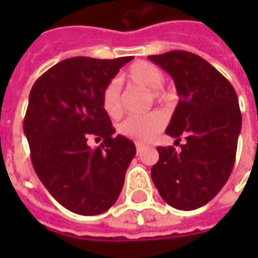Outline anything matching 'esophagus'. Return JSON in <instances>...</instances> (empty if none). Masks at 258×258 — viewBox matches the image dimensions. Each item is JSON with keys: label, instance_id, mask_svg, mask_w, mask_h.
Here are the masks:
<instances>
[{"label": "esophagus", "instance_id": "obj_1", "mask_svg": "<svg viewBox=\"0 0 258 258\" xmlns=\"http://www.w3.org/2000/svg\"><path fill=\"white\" fill-rule=\"evenodd\" d=\"M142 150H143V145H141V143H137V151H138V153H141Z\"/></svg>", "mask_w": 258, "mask_h": 258}]
</instances>
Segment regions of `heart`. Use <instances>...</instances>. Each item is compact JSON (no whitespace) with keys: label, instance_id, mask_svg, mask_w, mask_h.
I'll list each match as a JSON object with an SVG mask.
<instances>
[{"label":"heart","instance_id":"heart-1","mask_svg":"<svg viewBox=\"0 0 258 258\" xmlns=\"http://www.w3.org/2000/svg\"><path fill=\"white\" fill-rule=\"evenodd\" d=\"M125 79L134 86L142 87L146 91L153 92L151 95L154 100L158 103L166 100V95L161 91L165 83V74L158 67L147 61H138L130 67ZM101 104L111 117L120 116L123 103L119 80L113 79L105 87L101 95ZM165 116L158 112L149 113L145 116H130L119 125V133L138 143H149L159 135L165 127Z\"/></svg>","mask_w":258,"mask_h":258}]
</instances>
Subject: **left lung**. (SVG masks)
I'll use <instances>...</instances> for the list:
<instances>
[{"label": "left lung", "mask_w": 258, "mask_h": 258, "mask_svg": "<svg viewBox=\"0 0 258 258\" xmlns=\"http://www.w3.org/2000/svg\"><path fill=\"white\" fill-rule=\"evenodd\" d=\"M149 58L174 80L179 103L166 134L186 143L180 151L157 147L159 161L151 178L165 202L178 210H194L224 187L234 166L241 133L238 97L233 86L205 58L171 50Z\"/></svg>", "instance_id": "obj_1"}]
</instances>
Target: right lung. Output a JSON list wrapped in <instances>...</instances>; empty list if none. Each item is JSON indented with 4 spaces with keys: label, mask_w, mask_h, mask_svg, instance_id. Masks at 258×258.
<instances>
[{
    "label": "right lung",
    "mask_w": 258,
    "mask_h": 258,
    "mask_svg": "<svg viewBox=\"0 0 258 258\" xmlns=\"http://www.w3.org/2000/svg\"><path fill=\"white\" fill-rule=\"evenodd\" d=\"M133 57H71L36 80L24 133L34 171L64 208L82 216L107 212L120 194L137 154L134 142L115 134L101 95ZM89 139H103L96 149Z\"/></svg>",
    "instance_id": "right-lung-1"
}]
</instances>
